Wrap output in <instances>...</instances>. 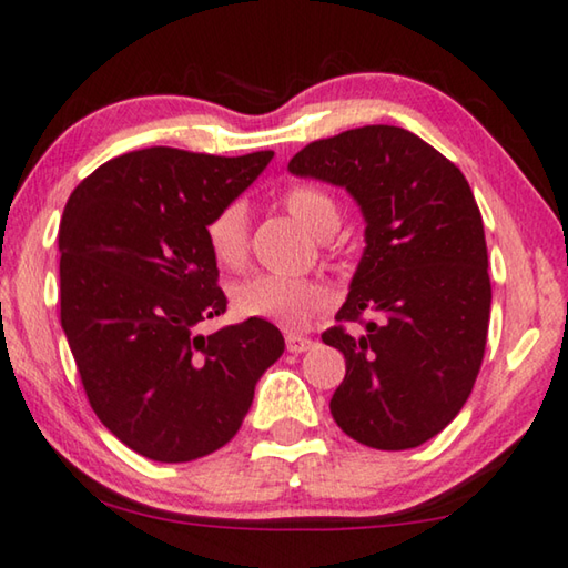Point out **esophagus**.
I'll return each mask as SVG.
<instances>
[{
  "mask_svg": "<svg viewBox=\"0 0 568 568\" xmlns=\"http://www.w3.org/2000/svg\"><path fill=\"white\" fill-rule=\"evenodd\" d=\"M312 345H314L312 337H304V335H300V333H286V351L294 353V355L310 351Z\"/></svg>",
  "mask_w": 568,
  "mask_h": 568,
  "instance_id": "obj_1",
  "label": "esophagus"
}]
</instances>
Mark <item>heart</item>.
Returning <instances> with one entry per match:
<instances>
[{
    "label": "heart",
    "mask_w": 568,
    "mask_h": 568,
    "mask_svg": "<svg viewBox=\"0 0 568 568\" xmlns=\"http://www.w3.org/2000/svg\"><path fill=\"white\" fill-rule=\"evenodd\" d=\"M286 207L304 231L327 239L339 225V207L327 190L296 185L282 195ZM207 248L221 266H239L248 251V213L243 203L217 211L205 225ZM333 304V292L317 278H294L278 274H254L241 278L231 290V307L239 317L268 320L278 327L302 329Z\"/></svg>",
    "instance_id": "heart-1"
}]
</instances>
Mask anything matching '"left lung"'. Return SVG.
I'll return each instance as SVG.
<instances>
[{
  "label": "left lung",
  "instance_id": "8db88e82",
  "mask_svg": "<svg viewBox=\"0 0 568 568\" xmlns=\"http://www.w3.org/2000/svg\"><path fill=\"white\" fill-rule=\"evenodd\" d=\"M296 178L345 187L365 248L337 322L322 339L345 355L329 400L339 429L373 449L429 442L473 394L490 325L483 215L465 174L400 126L320 139L290 162Z\"/></svg>",
  "mask_w": 568,
  "mask_h": 568
}]
</instances>
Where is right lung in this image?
<instances>
[{
	"label": "right lung",
	"mask_w": 568,
	"mask_h": 568,
	"mask_svg": "<svg viewBox=\"0 0 568 568\" xmlns=\"http://www.w3.org/2000/svg\"><path fill=\"white\" fill-rule=\"evenodd\" d=\"M274 152L172 146L113 156L60 221V325L101 424L154 462H193L241 429L284 337L266 320L195 335L225 312L205 225Z\"/></svg>",
	"instance_id": "right-lung-1"
}]
</instances>
